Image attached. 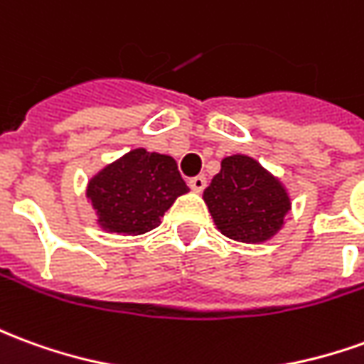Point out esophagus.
Here are the masks:
<instances>
[{
	"label": "esophagus",
	"instance_id": "34e87169",
	"mask_svg": "<svg viewBox=\"0 0 364 364\" xmlns=\"http://www.w3.org/2000/svg\"><path fill=\"white\" fill-rule=\"evenodd\" d=\"M189 187L195 191V193H200V191L207 187V179H205V175H197V177L189 179Z\"/></svg>",
	"mask_w": 364,
	"mask_h": 364
}]
</instances>
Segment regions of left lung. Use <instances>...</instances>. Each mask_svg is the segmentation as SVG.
I'll use <instances>...</instances> for the list:
<instances>
[{
	"mask_svg": "<svg viewBox=\"0 0 364 364\" xmlns=\"http://www.w3.org/2000/svg\"><path fill=\"white\" fill-rule=\"evenodd\" d=\"M215 225L230 240L260 244L276 236L291 208L288 189L254 157L228 156L203 191Z\"/></svg>",
	"mask_w": 364,
	"mask_h": 364,
	"instance_id": "1",
	"label": "left lung"
}]
</instances>
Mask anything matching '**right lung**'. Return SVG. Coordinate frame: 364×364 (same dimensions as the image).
Wrapping results in <instances>:
<instances>
[{"label": "right lung", "mask_w": 364, "mask_h": 364, "mask_svg": "<svg viewBox=\"0 0 364 364\" xmlns=\"http://www.w3.org/2000/svg\"><path fill=\"white\" fill-rule=\"evenodd\" d=\"M189 193L171 156L132 149L86 185L96 225L106 232L138 236L159 226L165 210Z\"/></svg>", "instance_id": "right-lung-1"}]
</instances>
